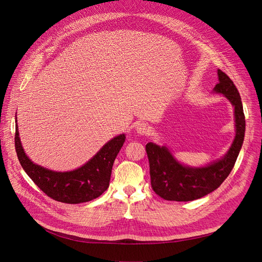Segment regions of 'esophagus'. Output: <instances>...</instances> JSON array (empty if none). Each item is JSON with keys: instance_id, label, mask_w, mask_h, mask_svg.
<instances>
[{"instance_id": "esophagus-1", "label": "esophagus", "mask_w": 262, "mask_h": 262, "mask_svg": "<svg viewBox=\"0 0 262 262\" xmlns=\"http://www.w3.org/2000/svg\"><path fill=\"white\" fill-rule=\"evenodd\" d=\"M136 130L139 135H147L148 134V125L145 122H138L136 124Z\"/></svg>"}]
</instances>
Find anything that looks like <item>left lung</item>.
<instances>
[{"label": "left lung", "mask_w": 262, "mask_h": 262, "mask_svg": "<svg viewBox=\"0 0 262 262\" xmlns=\"http://www.w3.org/2000/svg\"><path fill=\"white\" fill-rule=\"evenodd\" d=\"M219 84L214 91L224 94L235 107L236 137L227 154L204 168H189L177 162L166 146L152 142L145 145L149 163L150 185L155 193L167 201L189 202L201 199L217 189L235 166L241 149L245 117L241 96L233 81L223 71L217 70Z\"/></svg>", "instance_id": "left-lung-1"}]
</instances>
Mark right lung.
I'll list each match as a JSON object with an SVG mask.
<instances>
[{"mask_svg": "<svg viewBox=\"0 0 262 262\" xmlns=\"http://www.w3.org/2000/svg\"><path fill=\"white\" fill-rule=\"evenodd\" d=\"M125 141L120 135L108 141L84 166L70 172H54L33 163L24 153L18 125L15 146L22 168L51 199L66 204H80L99 198L109 186L114 161Z\"/></svg>", "mask_w": 262, "mask_h": 262, "instance_id": "add662e5", "label": "right lung"}]
</instances>
